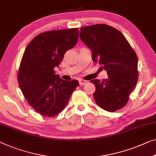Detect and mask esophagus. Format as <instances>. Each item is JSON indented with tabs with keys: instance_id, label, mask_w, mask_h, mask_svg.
I'll use <instances>...</instances> for the list:
<instances>
[{
	"instance_id": "1",
	"label": "esophagus",
	"mask_w": 156,
	"mask_h": 156,
	"mask_svg": "<svg viewBox=\"0 0 156 156\" xmlns=\"http://www.w3.org/2000/svg\"><path fill=\"white\" fill-rule=\"evenodd\" d=\"M80 86H83V85H84L85 83H87V80H80Z\"/></svg>"
}]
</instances>
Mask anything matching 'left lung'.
<instances>
[{"label":"left lung","mask_w":156,"mask_h":156,"mask_svg":"<svg viewBox=\"0 0 156 156\" xmlns=\"http://www.w3.org/2000/svg\"><path fill=\"white\" fill-rule=\"evenodd\" d=\"M81 40L91 49L92 59L107 70L108 78L93 80L97 105L108 112L125 107L138 81V58L120 31L103 24L81 28Z\"/></svg>","instance_id":"obj_1"}]
</instances>
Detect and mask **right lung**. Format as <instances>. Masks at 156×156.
Here are the masks:
<instances>
[{
	"label": "right lung",
	"instance_id": "add662e5",
	"mask_svg": "<svg viewBox=\"0 0 156 156\" xmlns=\"http://www.w3.org/2000/svg\"><path fill=\"white\" fill-rule=\"evenodd\" d=\"M78 39L77 28L48 31L34 38L24 51L18 83L27 103L43 116L61 112L80 85L77 80H62L54 70Z\"/></svg>",
	"mask_w": 156,
	"mask_h": 156
}]
</instances>
